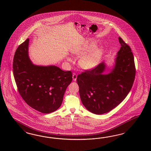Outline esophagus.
Listing matches in <instances>:
<instances>
[{
    "label": "esophagus",
    "instance_id": "1",
    "mask_svg": "<svg viewBox=\"0 0 151 151\" xmlns=\"http://www.w3.org/2000/svg\"><path fill=\"white\" fill-rule=\"evenodd\" d=\"M73 81H76V79H77V75L76 73H73Z\"/></svg>",
    "mask_w": 151,
    "mask_h": 151
}]
</instances>
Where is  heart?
Segmentation results:
<instances>
[{
	"instance_id": "heart-1",
	"label": "heart",
	"mask_w": 151,
	"mask_h": 151,
	"mask_svg": "<svg viewBox=\"0 0 151 151\" xmlns=\"http://www.w3.org/2000/svg\"><path fill=\"white\" fill-rule=\"evenodd\" d=\"M97 43L94 40H85L75 46L72 52L77 56H82L79 61L80 67L85 70H90L96 67L101 61L104 50L100 47H96ZM71 61L70 58H68Z\"/></svg>"
}]
</instances>
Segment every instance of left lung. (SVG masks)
<instances>
[{
	"instance_id": "1",
	"label": "left lung",
	"mask_w": 151,
	"mask_h": 151,
	"mask_svg": "<svg viewBox=\"0 0 151 151\" xmlns=\"http://www.w3.org/2000/svg\"><path fill=\"white\" fill-rule=\"evenodd\" d=\"M121 48L114 68L104 73V62L78 75L77 82L82 104L90 112L105 114L121 104L132 87L136 75L134 57L130 47L119 37Z\"/></svg>"
}]
</instances>
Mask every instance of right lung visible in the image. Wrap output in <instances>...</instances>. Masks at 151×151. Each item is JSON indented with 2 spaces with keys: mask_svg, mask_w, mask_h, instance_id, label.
<instances>
[{
  "mask_svg": "<svg viewBox=\"0 0 151 151\" xmlns=\"http://www.w3.org/2000/svg\"><path fill=\"white\" fill-rule=\"evenodd\" d=\"M29 39L19 46L13 59V74L19 93L32 109L49 114L61 105L65 92L72 81L70 71L56 66L32 64L28 54Z\"/></svg>",
  "mask_w": 151,
  "mask_h": 151,
  "instance_id": "right-lung-1",
  "label": "right lung"
}]
</instances>
